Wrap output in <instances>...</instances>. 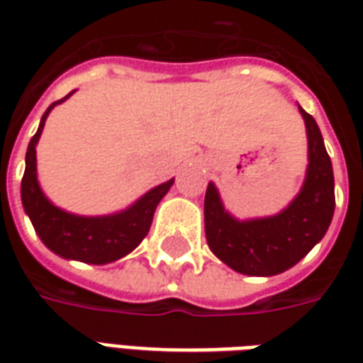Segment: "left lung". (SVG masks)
Segmentation results:
<instances>
[{
  "instance_id": "1",
  "label": "left lung",
  "mask_w": 363,
  "mask_h": 363,
  "mask_svg": "<svg viewBox=\"0 0 363 363\" xmlns=\"http://www.w3.org/2000/svg\"><path fill=\"white\" fill-rule=\"evenodd\" d=\"M307 130V171L297 196L280 213L237 220L225 210L216 184L204 198L210 251L235 272L276 276L296 267L327 233L335 213V174L323 135L311 114L299 106Z\"/></svg>"
}]
</instances>
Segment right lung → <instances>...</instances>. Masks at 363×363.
<instances>
[{"instance_id": "obj_1", "label": "right lung", "mask_w": 363, "mask_h": 363, "mask_svg": "<svg viewBox=\"0 0 363 363\" xmlns=\"http://www.w3.org/2000/svg\"><path fill=\"white\" fill-rule=\"evenodd\" d=\"M74 93L75 91H72L69 95L48 106V111L40 118L36 134L28 142L25 174L21 181V200L40 241L52 252H56L62 259L79 260L87 264H108L126 257L128 252H132L142 243L151 228L155 208L173 186L174 179L147 190L126 210L108 216H77L52 204L38 184L36 143L40 140L44 122L52 108L64 103Z\"/></svg>"}]
</instances>
